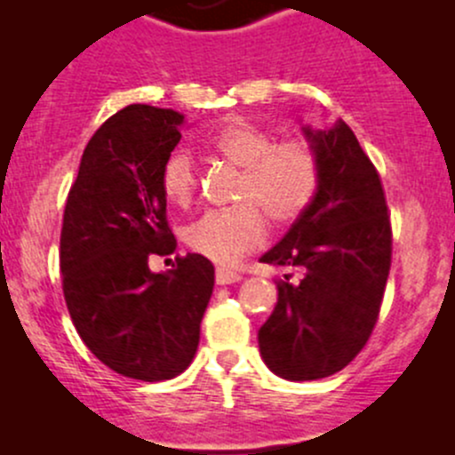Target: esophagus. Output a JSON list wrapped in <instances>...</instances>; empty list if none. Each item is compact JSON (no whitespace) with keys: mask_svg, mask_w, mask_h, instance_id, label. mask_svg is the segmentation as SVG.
<instances>
[{"mask_svg":"<svg viewBox=\"0 0 455 455\" xmlns=\"http://www.w3.org/2000/svg\"><path fill=\"white\" fill-rule=\"evenodd\" d=\"M240 279H242V275L233 273V270H228V268L215 270V282H218L220 286H224V283H235V282H240Z\"/></svg>","mask_w":455,"mask_h":455,"instance_id":"34e87169","label":"esophagus"}]
</instances>
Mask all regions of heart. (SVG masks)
Here are the masks:
<instances>
[{
    "mask_svg": "<svg viewBox=\"0 0 455 455\" xmlns=\"http://www.w3.org/2000/svg\"><path fill=\"white\" fill-rule=\"evenodd\" d=\"M211 151L242 169L235 209L206 211L185 231L187 246L215 264H237L266 240L265 211L275 224H292L308 211L319 191L321 164L306 140L275 142L264 127L231 121L213 132ZM160 191L172 204L189 206L198 191V169L187 149L167 156Z\"/></svg>",
    "mask_w": 455,
    "mask_h": 455,
    "instance_id": "obj_1",
    "label": "heart"
}]
</instances>
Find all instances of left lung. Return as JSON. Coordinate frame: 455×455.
Segmentation results:
<instances>
[{
  "mask_svg": "<svg viewBox=\"0 0 455 455\" xmlns=\"http://www.w3.org/2000/svg\"><path fill=\"white\" fill-rule=\"evenodd\" d=\"M304 134L319 156V191L261 255L264 264L291 270L257 332L264 363L288 380L325 379L363 350L392 264L385 191L355 132L337 121L330 130L304 127Z\"/></svg>",
  "mask_w": 455,
  "mask_h": 455,
  "instance_id": "left-lung-1",
  "label": "left lung"
}]
</instances>
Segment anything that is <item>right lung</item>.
<instances>
[{
    "label": "right lung",
    "instance_id": "right-lung-1",
    "mask_svg": "<svg viewBox=\"0 0 455 455\" xmlns=\"http://www.w3.org/2000/svg\"><path fill=\"white\" fill-rule=\"evenodd\" d=\"M185 116L127 105L87 142L63 213V297L92 355L130 379L182 374L200 343L215 270L206 257H176L151 273L154 255H172L160 169L180 142Z\"/></svg>",
    "mask_w": 455,
    "mask_h": 455
}]
</instances>
